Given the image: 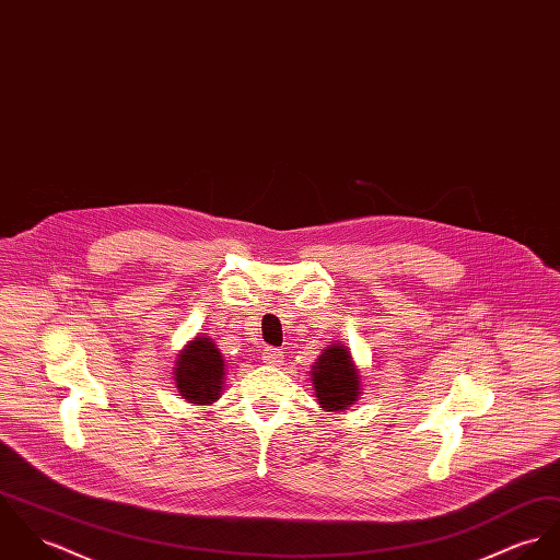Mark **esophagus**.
Instances as JSON below:
<instances>
[{
	"mask_svg": "<svg viewBox=\"0 0 560 560\" xmlns=\"http://www.w3.org/2000/svg\"><path fill=\"white\" fill-rule=\"evenodd\" d=\"M261 361H264L266 365H270V368H277V365H281V361H283V352L277 350V348H266V350L261 352Z\"/></svg>",
	"mask_w": 560,
	"mask_h": 560,
	"instance_id": "obj_1",
	"label": "esophagus"
}]
</instances>
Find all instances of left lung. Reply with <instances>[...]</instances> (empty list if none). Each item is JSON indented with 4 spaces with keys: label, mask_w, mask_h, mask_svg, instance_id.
Here are the masks:
<instances>
[{
    "label": "left lung",
    "mask_w": 560,
    "mask_h": 560,
    "mask_svg": "<svg viewBox=\"0 0 560 560\" xmlns=\"http://www.w3.org/2000/svg\"><path fill=\"white\" fill-rule=\"evenodd\" d=\"M311 384L317 404L326 412H343L359 401L361 372L343 343H330L311 368Z\"/></svg>",
    "instance_id": "obj_1"
}]
</instances>
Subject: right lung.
I'll return each mask as SVG.
<instances>
[{
  "label": "right lung",
  "instance_id": "1",
  "mask_svg": "<svg viewBox=\"0 0 560 560\" xmlns=\"http://www.w3.org/2000/svg\"><path fill=\"white\" fill-rule=\"evenodd\" d=\"M178 395L195 406H210L223 393L225 361L217 343L197 335L180 350L174 368Z\"/></svg>",
  "mask_w": 560,
  "mask_h": 560
}]
</instances>
